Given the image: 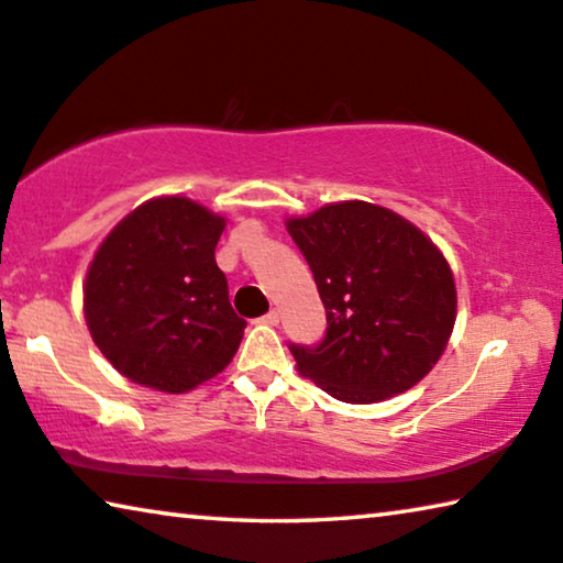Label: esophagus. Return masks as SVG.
<instances>
[{
  "mask_svg": "<svg viewBox=\"0 0 563 563\" xmlns=\"http://www.w3.org/2000/svg\"><path fill=\"white\" fill-rule=\"evenodd\" d=\"M260 321L267 323V325H278V323H280V310H278V308H273L271 313H265L263 318H260Z\"/></svg>",
  "mask_w": 563,
  "mask_h": 563,
  "instance_id": "obj_1",
  "label": "esophagus"
}]
</instances>
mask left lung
<instances>
[{"instance_id": "obj_1", "label": "left lung", "mask_w": 563, "mask_h": 563, "mask_svg": "<svg viewBox=\"0 0 563 563\" xmlns=\"http://www.w3.org/2000/svg\"><path fill=\"white\" fill-rule=\"evenodd\" d=\"M325 308V339L296 346L298 372L333 399L374 405L412 389L440 362L457 290L440 247L405 217L362 199L285 222Z\"/></svg>"}]
</instances>
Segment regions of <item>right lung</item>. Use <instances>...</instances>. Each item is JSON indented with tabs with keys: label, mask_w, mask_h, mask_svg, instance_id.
<instances>
[{
	"label": "right lung",
	"mask_w": 563,
	"mask_h": 563,
	"mask_svg": "<svg viewBox=\"0 0 563 563\" xmlns=\"http://www.w3.org/2000/svg\"><path fill=\"white\" fill-rule=\"evenodd\" d=\"M222 214L187 197H154L100 242L82 283L88 331L141 387L184 394L238 354L245 318L230 306L214 247Z\"/></svg>",
	"instance_id": "1"
}]
</instances>
